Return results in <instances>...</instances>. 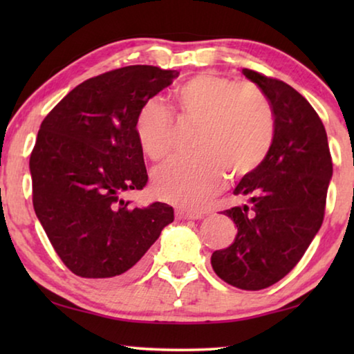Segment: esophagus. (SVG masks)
<instances>
[{"label":"esophagus","mask_w":354,"mask_h":354,"mask_svg":"<svg viewBox=\"0 0 354 354\" xmlns=\"http://www.w3.org/2000/svg\"><path fill=\"white\" fill-rule=\"evenodd\" d=\"M175 215H176V220H198V218H203L201 212L185 211V209H176Z\"/></svg>","instance_id":"34e87169"}]
</instances>
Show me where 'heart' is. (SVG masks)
Listing matches in <instances>:
<instances>
[{"mask_svg": "<svg viewBox=\"0 0 354 354\" xmlns=\"http://www.w3.org/2000/svg\"><path fill=\"white\" fill-rule=\"evenodd\" d=\"M181 118L198 123L192 158H175L153 173V192L170 205L196 209L214 196L226 175L243 178L261 167L274 137L272 106L259 87L230 77L201 73L176 88ZM142 151L159 160L171 149L173 118L156 100L136 117Z\"/></svg>", "mask_w": 354, "mask_h": 354, "instance_id": "obj_1", "label": "heart"}]
</instances>
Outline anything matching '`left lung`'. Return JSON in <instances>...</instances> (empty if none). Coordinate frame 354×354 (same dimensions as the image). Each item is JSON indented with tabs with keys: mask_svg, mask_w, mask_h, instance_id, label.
Segmentation results:
<instances>
[{
	"mask_svg": "<svg viewBox=\"0 0 354 354\" xmlns=\"http://www.w3.org/2000/svg\"><path fill=\"white\" fill-rule=\"evenodd\" d=\"M266 95L274 117L270 151L257 170L243 176L234 195L250 205L223 214L237 226L234 242L214 251L217 277L243 290H261L289 273L323 223L333 176L328 137L308 100L279 80L243 68Z\"/></svg>",
	"mask_w": 354,
	"mask_h": 354,
	"instance_id": "8db88e82",
	"label": "left lung"
}]
</instances>
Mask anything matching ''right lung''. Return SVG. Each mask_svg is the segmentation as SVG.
Segmentation results:
<instances>
[{"label": "right lung", "instance_id": "right-lung-1", "mask_svg": "<svg viewBox=\"0 0 354 354\" xmlns=\"http://www.w3.org/2000/svg\"><path fill=\"white\" fill-rule=\"evenodd\" d=\"M178 75L153 65L107 71L75 87L40 124L29 159L34 211L77 277L100 283L134 277L175 218L165 203L136 207L122 195L148 181L137 112Z\"/></svg>", "mask_w": 354, "mask_h": 354}]
</instances>
